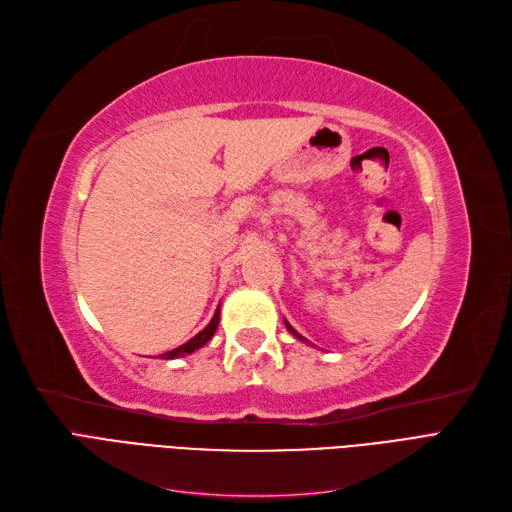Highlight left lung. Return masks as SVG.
<instances>
[{"label":"left lung","instance_id":"left-lung-1","mask_svg":"<svg viewBox=\"0 0 512 512\" xmlns=\"http://www.w3.org/2000/svg\"><path fill=\"white\" fill-rule=\"evenodd\" d=\"M284 322H286V320H284ZM286 328H288V330H290V332H292V334H294V337H296V339H301V341H305V339H303V337H301V334H298V332H296V330H294V328H292V326H290V324H288V322H286Z\"/></svg>","mask_w":512,"mask_h":512}]
</instances>
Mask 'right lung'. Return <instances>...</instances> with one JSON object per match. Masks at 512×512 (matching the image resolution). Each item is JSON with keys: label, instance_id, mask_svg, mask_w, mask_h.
I'll return each instance as SVG.
<instances>
[{"label": "right lung", "instance_id": "1", "mask_svg": "<svg viewBox=\"0 0 512 512\" xmlns=\"http://www.w3.org/2000/svg\"><path fill=\"white\" fill-rule=\"evenodd\" d=\"M218 322H220V307L216 309V313H214V317H211V322L199 332V334H195V337H192L190 341H186L184 345H180V347H175V349H171V351H167V354H163L161 358H165V360H173V358H182V356H188V354H192V351H197V349H201L211 337H214V332H216V328H218Z\"/></svg>", "mask_w": 512, "mask_h": 512}]
</instances>
